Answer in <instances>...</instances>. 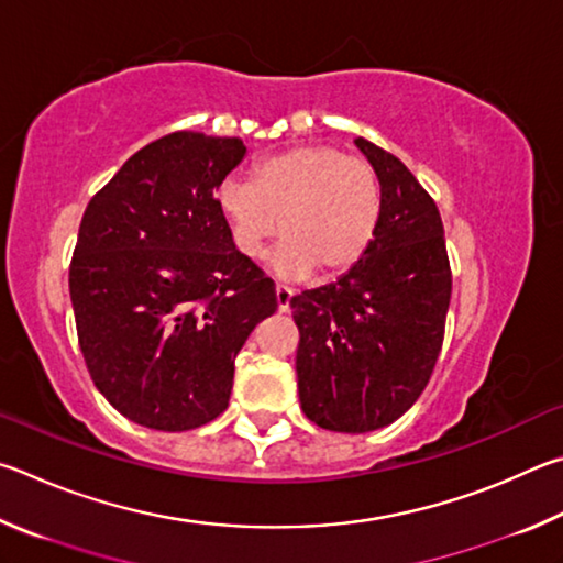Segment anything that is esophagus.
Masks as SVG:
<instances>
[{
  "mask_svg": "<svg viewBox=\"0 0 563 563\" xmlns=\"http://www.w3.org/2000/svg\"><path fill=\"white\" fill-rule=\"evenodd\" d=\"M276 291V309H279L282 313H287L289 309H291V297H294V291L289 289V287H276L274 289Z\"/></svg>",
  "mask_w": 563,
  "mask_h": 563,
  "instance_id": "34e87169",
  "label": "esophagus"
}]
</instances>
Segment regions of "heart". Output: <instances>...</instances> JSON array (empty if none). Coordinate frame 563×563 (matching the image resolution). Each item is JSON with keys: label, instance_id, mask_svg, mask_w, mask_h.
I'll use <instances>...</instances> for the list:
<instances>
[{"label": "heart", "instance_id": "obj_1", "mask_svg": "<svg viewBox=\"0 0 563 563\" xmlns=\"http://www.w3.org/2000/svg\"><path fill=\"white\" fill-rule=\"evenodd\" d=\"M217 212L244 256H256L276 232L269 254L279 276L346 272L368 250L380 214L376 173L329 145H297L254 167L252 183L227 177Z\"/></svg>", "mask_w": 563, "mask_h": 563}]
</instances>
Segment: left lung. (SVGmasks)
Instances as JSON below:
<instances>
[{
  "label": "left lung",
  "mask_w": 563,
  "mask_h": 563,
  "mask_svg": "<svg viewBox=\"0 0 563 563\" xmlns=\"http://www.w3.org/2000/svg\"><path fill=\"white\" fill-rule=\"evenodd\" d=\"M380 185L368 250L327 287L291 299L301 410L319 428L390 426L426 390L452 294L438 205L396 155L356 137Z\"/></svg>",
  "instance_id": "obj_1"
}]
</instances>
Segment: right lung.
<instances>
[{"mask_svg":"<svg viewBox=\"0 0 563 563\" xmlns=\"http://www.w3.org/2000/svg\"><path fill=\"white\" fill-rule=\"evenodd\" d=\"M244 155L240 137L165 135L128 157L78 227V346L103 398L143 428L220 416L236 353L276 311L274 282L232 244L214 202Z\"/></svg>","mask_w":563,"mask_h":563,"instance_id":"add662e5","label":"right lung"}]
</instances>
